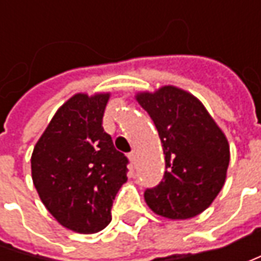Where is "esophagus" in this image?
I'll list each match as a JSON object with an SVG mask.
<instances>
[{"label":"esophagus","mask_w":261,"mask_h":261,"mask_svg":"<svg viewBox=\"0 0 261 261\" xmlns=\"http://www.w3.org/2000/svg\"><path fill=\"white\" fill-rule=\"evenodd\" d=\"M129 160H130V161H132V163H134V164H135L136 163V160H138V154H136V151L135 149H132V151H130V152H129Z\"/></svg>","instance_id":"obj_1"}]
</instances>
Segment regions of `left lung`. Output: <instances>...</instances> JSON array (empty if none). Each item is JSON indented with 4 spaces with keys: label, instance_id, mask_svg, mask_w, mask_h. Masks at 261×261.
<instances>
[{
    "label": "left lung",
    "instance_id": "obj_1",
    "mask_svg": "<svg viewBox=\"0 0 261 261\" xmlns=\"http://www.w3.org/2000/svg\"><path fill=\"white\" fill-rule=\"evenodd\" d=\"M136 100L152 119L166 155L163 180L145 190L148 206L170 219L199 215L225 183L229 146L203 105L180 88L167 86Z\"/></svg>",
    "mask_w": 261,
    "mask_h": 261
}]
</instances>
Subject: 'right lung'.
I'll list each match as a JSON object with an SVG mask.
<instances>
[{"label":"right lung","mask_w":261,"mask_h":261,"mask_svg":"<svg viewBox=\"0 0 261 261\" xmlns=\"http://www.w3.org/2000/svg\"><path fill=\"white\" fill-rule=\"evenodd\" d=\"M109 94H75L37 141L32 177L46 209L76 232H98L112 221V206L127 180L129 160L103 129Z\"/></svg>","instance_id":"right-lung-1"}]
</instances>
